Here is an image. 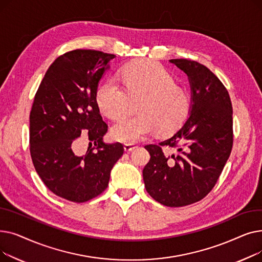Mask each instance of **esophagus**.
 <instances>
[{"label": "esophagus", "instance_id": "1", "mask_svg": "<svg viewBox=\"0 0 262 262\" xmlns=\"http://www.w3.org/2000/svg\"><path fill=\"white\" fill-rule=\"evenodd\" d=\"M137 147L136 144H133V143H126L124 144V149H125V152H130V150L135 149Z\"/></svg>", "mask_w": 262, "mask_h": 262}]
</instances>
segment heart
Segmentation results:
<instances>
[{
    "mask_svg": "<svg viewBox=\"0 0 262 262\" xmlns=\"http://www.w3.org/2000/svg\"><path fill=\"white\" fill-rule=\"evenodd\" d=\"M96 89L95 100L110 119H119L129 113L137 102L138 114L124 117L112 129L114 138L135 143L158 129L169 134L186 120L190 98L187 90L175 81L173 74L154 60H136Z\"/></svg>",
    "mask_w": 262,
    "mask_h": 262,
    "instance_id": "heart-1",
    "label": "heart"
}]
</instances>
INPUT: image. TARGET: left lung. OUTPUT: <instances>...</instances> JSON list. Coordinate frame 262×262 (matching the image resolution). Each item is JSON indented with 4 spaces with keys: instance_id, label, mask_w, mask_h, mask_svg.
I'll use <instances>...</instances> for the list:
<instances>
[{
    "instance_id": "8db88e82",
    "label": "left lung",
    "mask_w": 262,
    "mask_h": 262,
    "mask_svg": "<svg viewBox=\"0 0 262 262\" xmlns=\"http://www.w3.org/2000/svg\"><path fill=\"white\" fill-rule=\"evenodd\" d=\"M189 77L190 115L183 126L158 144H147L150 158L143 169L147 193L169 207L203 200L215 186L230 155L232 106L225 86L196 61L171 59Z\"/></svg>"
}]
</instances>
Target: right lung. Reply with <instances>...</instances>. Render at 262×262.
Segmentation results:
<instances>
[{"label":"right lung","instance_id":"add662e5","mask_svg":"<svg viewBox=\"0 0 262 262\" xmlns=\"http://www.w3.org/2000/svg\"><path fill=\"white\" fill-rule=\"evenodd\" d=\"M114 54L77 49L50 66L30 114V152L36 172L54 194L74 203L100 195L123 155L120 142L106 144L108 125L95 100L99 81ZM80 134L94 143L86 155L75 150Z\"/></svg>","mask_w":262,"mask_h":262}]
</instances>
